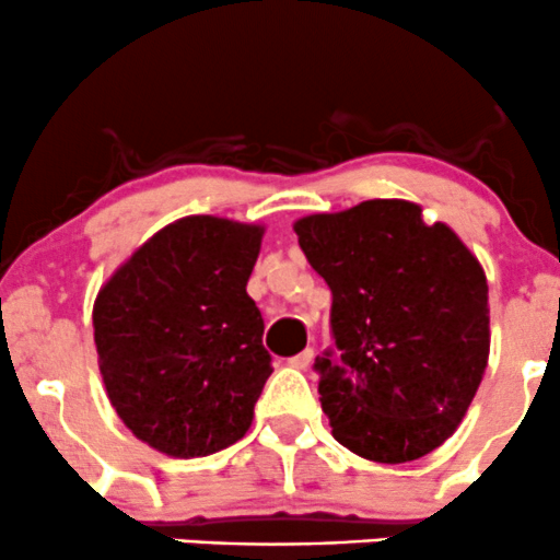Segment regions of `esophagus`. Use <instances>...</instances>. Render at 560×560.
Instances as JSON below:
<instances>
[{
	"mask_svg": "<svg viewBox=\"0 0 560 560\" xmlns=\"http://www.w3.org/2000/svg\"><path fill=\"white\" fill-rule=\"evenodd\" d=\"M311 361H313V348H305L303 353L292 355V359L287 361V364L294 366V370H308V364H311Z\"/></svg>",
	"mask_w": 560,
	"mask_h": 560,
	"instance_id": "esophagus-1",
	"label": "esophagus"
}]
</instances>
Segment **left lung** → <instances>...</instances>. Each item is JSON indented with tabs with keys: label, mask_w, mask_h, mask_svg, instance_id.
<instances>
[{
	"label": "left lung",
	"mask_w": 560,
	"mask_h": 560,
	"mask_svg": "<svg viewBox=\"0 0 560 560\" xmlns=\"http://www.w3.org/2000/svg\"><path fill=\"white\" fill-rule=\"evenodd\" d=\"M331 292L318 372L331 435L372 463H411L463 422L489 359L483 268L450 225L401 199L294 223Z\"/></svg>",
	"instance_id": "8db88e82"
}]
</instances>
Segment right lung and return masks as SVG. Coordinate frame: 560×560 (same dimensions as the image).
Listing matches in <instances>:
<instances>
[{
  "label": "right lung",
  "mask_w": 560,
  "mask_h": 560,
  "mask_svg": "<svg viewBox=\"0 0 560 560\" xmlns=\"http://www.w3.org/2000/svg\"><path fill=\"white\" fill-rule=\"evenodd\" d=\"M260 225L190 214L153 233L92 308L116 415L170 457L244 439L270 377L262 316L247 294Z\"/></svg>",
  "instance_id": "1"
}]
</instances>
